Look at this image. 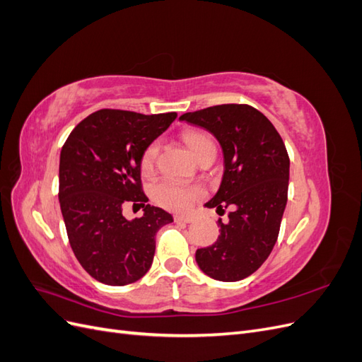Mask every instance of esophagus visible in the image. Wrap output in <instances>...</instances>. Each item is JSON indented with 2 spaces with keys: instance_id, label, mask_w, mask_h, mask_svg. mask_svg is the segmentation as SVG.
Returning <instances> with one entry per match:
<instances>
[{
  "instance_id": "esophagus-1",
  "label": "esophagus",
  "mask_w": 362,
  "mask_h": 362,
  "mask_svg": "<svg viewBox=\"0 0 362 362\" xmlns=\"http://www.w3.org/2000/svg\"><path fill=\"white\" fill-rule=\"evenodd\" d=\"M175 222H184V223H192L193 222V217L189 214H177L173 217Z\"/></svg>"
}]
</instances>
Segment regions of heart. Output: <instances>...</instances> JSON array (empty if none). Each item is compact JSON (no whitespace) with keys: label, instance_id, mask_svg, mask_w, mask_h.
Wrapping results in <instances>:
<instances>
[{"label":"heart","instance_id":"1","mask_svg":"<svg viewBox=\"0 0 362 362\" xmlns=\"http://www.w3.org/2000/svg\"><path fill=\"white\" fill-rule=\"evenodd\" d=\"M184 140L196 158H199L208 148L214 146L210 136L204 133V131H198V129L184 133ZM158 148H160L158 141H152V144H149L145 148L144 154H141L140 166L145 173H151L154 170L156 160L158 156ZM202 194H204V189L201 185L185 184L172 178L161 180L154 185V187H152V198H154V201L158 205L175 211L187 210V208L196 199H199Z\"/></svg>","mask_w":362,"mask_h":362}]
</instances>
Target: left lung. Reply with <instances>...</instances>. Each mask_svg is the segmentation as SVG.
I'll return each instance as SVG.
<instances>
[{
  "instance_id": "left-lung-1",
  "label": "left lung",
  "mask_w": 362,
  "mask_h": 362,
  "mask_svg": "<svg viewBox=\"0 0 362 362\" xmlns=\"http://www.w3.org/2000/svg\"><path fill=\"white\" fill-rule=\"evenodd\" d=\"M180 119L210 131L221 144L223 177L205 206L233 210L226 223L218 218L216 243L196 250V262L213 279H245L278 240L290 178L286 145L270 120L247 104L214 105Z\"/></svg>"
}]
</instances>
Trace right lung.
I'll list each match as a JSON object with an SVG mask.
<instances>
[{
  "mask_svg": "<svg viewBox=\"0 0 362 362\" xmlns=\"http://www.w3.org/2000/svg\"><path fill=\"white\" fill-rule=\"evenodd\" d=\"M177 113L140 115L103 108L76 125L60 152L59 201L74 254L92 278L127 286L146 275L156 234L173 217L149 205L141 189L145 148L169 128ZM127 203L144 208L128 221Z\"/></svg>",
  "mask_w": 362,
  "mask_h": 362,
  "instance_id": "add662e5",
  "label": "right lung"
}]
</instances>
